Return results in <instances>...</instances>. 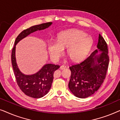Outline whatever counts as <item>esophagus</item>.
<instances>
[{
  "label": "esophagus",
  "instance_id": "obj_1",
  "mask_svg": "<svg viewBox=\"0 0 120 120\" xmlns=\"http://www.w3.org/2000/svg\"><path fill=\"white\" fill-rule=\"evenodd\" d=\"M65 68H66V66H65V65H62L60 67V69L63 70V69H65Z\"/></svg>",
  "mask_w": 120,
  "mask_h": 120
}]
</instances>
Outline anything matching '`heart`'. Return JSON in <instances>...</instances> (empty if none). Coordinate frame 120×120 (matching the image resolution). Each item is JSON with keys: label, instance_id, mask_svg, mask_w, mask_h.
<instances>
[{"label": "heart", "instance_id": "heart-1", "mask_svg": "<svg viewBox=\"0 0 120 120\" xmlns=\"http://www.w3.org/2000/svg\"><path fill=\"white\" fill-rule=\"evenodd\" d=\"M86 33L77 29L62 31L58 35L57 41H51L48 43L50 57L58 60L63 55L64 48L71 61L76 62L82 60L88 53L93 44V39L87 36Z\"/></svg>", "mask_w": 120, "mask_h": 120}]
</instances>
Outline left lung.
Masks as SVG:
<instances>
[{
  "label": "left lung",
  "instance_id": "left-lung-1",
  "mask_svg": "<svg viewBox=\"0 0 120 120\" xmlns=\"http://www.w3.org/2000/svg\"><path fill=\"white\" fill-rule=\"evenodd\" d=\"M97 50L81 63L69 67L71 76L69 88L80 98H85L94 94L105 79L109 65L108 46L104 38L99 35ZM99 52L101 53L97 54Z\"/></svg>",
  "mask_w": 120,
  "mask_h": 120
}]
</instances>
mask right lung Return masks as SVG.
I'll return each mask as SVG.
<instances>
[{
  "mask_svg": "<svg viewBox=\"0 0 120 120\" xmlns=\"http://www.w3.org/2000/svg\"><path fill=\"white\" fill-rule=\"evenodd\" d=\"M52 24V22L45 23L32 26L22 31L16 38L12 50L11 62L18 86L24 94L34 98H41L49 92L53 82L54 72L60 67L58 65L46 64L35 74L32 75L24 74L19 70L16 63V45L19 41L29 34L37 30L47 28Z\"/></svg>",
  "mask_w": 120,
  "mask_h": 120,
  "instance_id": "1",
  "label": "right lung"
}]
</instances>
